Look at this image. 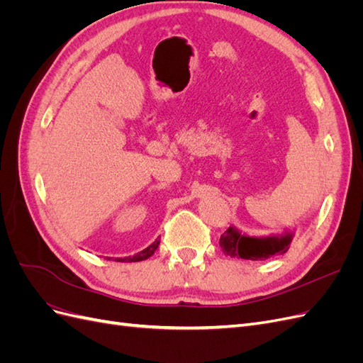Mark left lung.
<instances>
[{"instance_id": "obj_1", "label": "left lung", "mask_w": 363, "mask_h": 363, "mask_svg": "<svg viewBox=\"0 0 363 363\" xmlns=\"http://www.w3.org/2000/svg\"><path fill=\"white\" fill-rule=\"evenodd\" d=\"M292 235L269 238H251L240 235L236 228L228 227L219 239L223 251L232 257L248 260H265L276 255H283L289 250Z\"/></svg>"}]
</instances>
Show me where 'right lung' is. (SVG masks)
I'll list each match as a JSON object with an SVG mask.
<instances>
[{"label": "right lung", "mask_w": 363, "mask_h": 363, "mask_svg": "<svg viewBox=\"0 0 363 363\" xmlns=\"http://www.w3.org/2000/svg\"><path fill=\"white\" fill-rule=\"evenodd\" d=\"M159 244H160V239H156L155 242H152L150 247H147L145 250L139 251L138 255L128 256V257H124V259L119 257V259H115V262H140V260H145V259H148V257H151L152 255H155V251L157 250Z\"/></svg>", "instance_id": "add662e5"}]
</instances>
